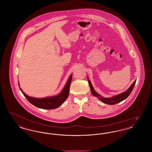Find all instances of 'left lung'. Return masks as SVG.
Returning a JSON list of instances; mask_svg holds the SVG:
<instances>
[{
    "instance_id": "8db88e82",
    "label": "left lung",
    "mask_w": 152,
    "mask_h": 152,
    "mask_svg": "<svg viewBox=\"0 0 152 152\" xmlns=\"http://www.w3.org/2000/svg\"><path fill=\"white\" fill-rule=\"evenodd\" d=\"M87 79L88 81V83H89V87L91 88V93L92 94H93L94 96L97 97L99 98V99L100 100V101L103 102L104 103H105V104H107L109 105H114V104H117L121 101H123L124 100L126 99L130 94V93L132 92L133 88L135 86V84H136V80L133 82V83L130 86L128 89L127 91H126L125 92H123L122 94H117L116 96H115L112 97H109V98H106V97H102L101 95H100L99 94H98L95 91H94L93 86L91 84V81L89 80V79H88V77H87Z\"/></svg>"
}]
</instances>
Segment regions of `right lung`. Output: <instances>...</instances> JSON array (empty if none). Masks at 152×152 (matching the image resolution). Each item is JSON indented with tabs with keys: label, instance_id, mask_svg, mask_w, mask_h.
Masks as SVG:
<instances>
[{
	"label": "right lung",
	"instance_id": "obj_1",
	"mask_svg": "<svg viewBox=\"0 0 152 152\" xmlns=\"http://www.w3.org/2000/svg\"><path fill=\"white\" fill-rule=\"evenodd\" d=\"M72 75H71L65 84V87H64L63 89L60 92V94H59L57 96L47 97L42 99L34 98L27 95L22 91L21 88H20V89L22 91L23 94H24V96L28 100V101L36 107L44 109H53L57 108L66 100V99L68 97L69 93L70 85L72 80Z\"/></svg>",
	"mask_w": 152,
	"mask_h": 152
}]
</instances>
